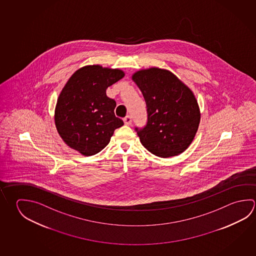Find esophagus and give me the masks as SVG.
Wrapping results in <instances>:
<instances>
[{
    "label": "esophagus",
    "mask_w": 256,
    "mask_h": 256,
    "mask_svg": "<svg viewBox=\"0 0 256 256\" xmlns=\"http://www.w3.org/2000/svg\"><path fill=\"white\" fill-rule=\"evenodd\" d=\"M124 123H125V125H130L131 123H132V118L130 116H126V117L124 118Z\"/></svg>",
    "instance_id": "34e87169"
}]
</instances>
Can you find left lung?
Instances as JSON below:
<instances>
[{"mask_svg": "<svg viewBox=\"0 0 256 256\" xmlns=\"http://www.w3.org/2000/svg\"><path fill=\"white\" fill-rule=\"evenodd\" d=\"M132 80L142 92L148 123L136 128L144 148L167 158L184 152L192 144L200 122L192 92L172 72L151 68L134 72Z\"/></svg>", "mask_w": 256, "mask_h": 256, "instance_id": "obj_1", "label": "left lung"}]
</instances>
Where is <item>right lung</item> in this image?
Masks as SVG:
<instances>
[{
	"label": "right lung",
	"mask_w": 256,
	"mask_h": 256,
	"mask_svg": "<svg viewBox=\"0 0 256 256\" xmlns=\"http://www.w3.org/2000/svg\"><path fill=\"white\" fill-rule=\"evenodd\" d=\"M125 76L120 69L99 64L78 69L69 78L58 99L54 123L68 146L89 156L100 152L114 130L123 126L115 116L116 102L106 90Z\"/></svg>",
	"instance_id": "add662e5"
}]
</instances>
